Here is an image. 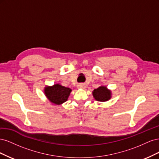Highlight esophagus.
Instances as JSON below:
<instances>
[{"label": "esophagus", "mask_w": 159, "mask_h": 159, "mask_svg": "<svg viewBox=\"0 0 159 159\" xmlns=\"http://www.w3.org/2000/svg\"><path fill=\"white\" fill-rule=\"evenodd\" d=\"M78 88L79 89H85L86 88V86L84 84H80L78 85Z\"/></svg>", "instance_id": "1"}]
</instances>
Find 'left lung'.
<instances>
[{
	"mask_svg": "<svg viewBox=\"0 0 159 159\" xmlns=\"http://www.w3.org/2000/svg\"><path fill=\"white\" fill-rule=\"evenodd\" d=\"M92 94L96 101L101 102H107L112 97L111 90L109 89L107 86L105 85H101L98 88L95 89L92 91Z\"/></svg>",
	"mask_w": 159,
	"mask_h": 159,
	"instance_id": "left-lung-1",
	"label": "left lung"
}]
</instances>
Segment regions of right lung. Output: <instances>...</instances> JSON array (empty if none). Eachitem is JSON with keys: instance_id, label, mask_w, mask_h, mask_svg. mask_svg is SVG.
I'll list each match as a JSON object with an SVG mask.
<instances>
[{"instance_id": "add662e5", "label": "right lung", "mask_w": 159, "mask_h": 159, "mask_svg": "<svg viewBox=\"0 0 159 159\" xmlns=\"http://www.w3.org/2000/svg\"><path fill=\"white\" fill-rule=\"evenodd\" d=\"M71 89L64 87L60 84H55L52 86L46 85L44 93L50 102L56 105H60L68 100Z\"/></svg>"}]
</instances>
